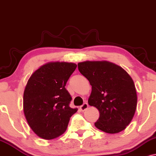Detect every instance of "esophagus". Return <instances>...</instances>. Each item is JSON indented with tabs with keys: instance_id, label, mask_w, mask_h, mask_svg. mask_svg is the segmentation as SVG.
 <instances>
[{
	"instance_id": "obj_1",
	"label": "esophagus",
	"mask_w": 156,
	"mask_h": 156,
	"mask_svg": "<svg viewBox=\"0 0 156 156\" xmlns=\"http://www.w3.org/2000/svg\"><path fill=\"white\" fill-rule=\"evenodd\" d=\"M87 108H88V104H87V103H85V104H82L81 107H80V110H81V111L84 112V111H85L86 109H87Z\"/></svg>"
}]
</instances>
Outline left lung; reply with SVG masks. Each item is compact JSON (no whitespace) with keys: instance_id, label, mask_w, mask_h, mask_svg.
<instances>
[{"instance_id":"1","label":"left lung","mask_w":156,"mask_h":156,"mask_svg":"<svg viewBox=\"0 0 156 156\" xmlns=\"http://www.w3.org/2000/svg\"><path fill=\"white\" fill-rule=\"evenodd\" d=\"M78 69L92 86L88 104L100 113L95 126L108 133L126 129L132 120L137 105L132 78L122 67L107 60L80 62Z\"/></svg>"}]
</instances>
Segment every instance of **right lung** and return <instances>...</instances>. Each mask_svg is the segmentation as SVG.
Returning a JSON list of instances; mask_svg holds the SVG:
<instances>
[{
  "mask_svg": "<svg viewBox=\"0 0 156 156\" xmlns=\"http://www.w3.org/2000/svg\"><path fill=\"white\" fill-rule=\"evenodd\" d=\"M77 66L68 62H49L33 73L23 94V110L33 131L44 140H53L65 132L77 108H71V97L65 86Z\"/></svg>",
  "mask_w": 156,
  "mask_h": 156,
  "instance_id": "add662e5",
  "label": "right lung"
}]
</instances>
